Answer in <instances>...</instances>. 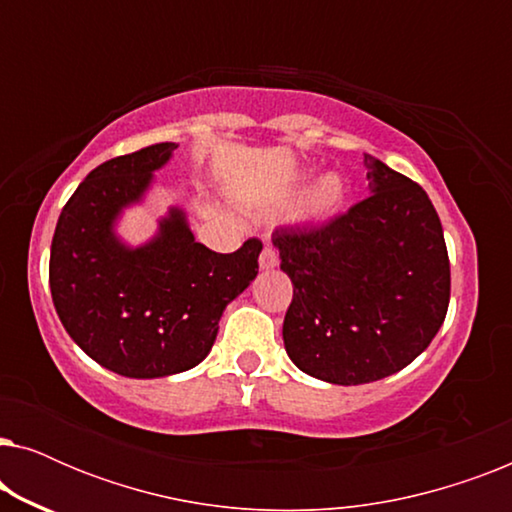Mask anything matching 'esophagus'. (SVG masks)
Masks as SVG:
<instances>
[{
    "instance_id": "esophagus-1",
    "label": "esophagus",
    "mask_w": 512,
    "mask_h": 512,
    "mask_svg": "<svg viewBox=\"0 0 512 512\" xmlns=\"http://www.w3.org/2000/svg\"><path fill=\"white\" fill-rule=\"evenodd\" d=\"M279 263V256H277V249L270 247V244H265L263 251H261V258H258V265H261V270H272L277 268Z\"/></svg>"
}]
</instances>
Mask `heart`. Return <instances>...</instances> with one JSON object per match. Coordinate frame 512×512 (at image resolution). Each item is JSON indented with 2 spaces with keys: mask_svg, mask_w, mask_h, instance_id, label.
I'll list each match as a JSON object with an SVG mask.
<instances>
[{
  "mask_svg": "<svg viewBox=\"0 0 512 512\" xmlns=\"http://www.w3.org/2000/svg\"><path fill=\"white\" fill-rule=\"evenodd\" d=\"M307 177V174H303ZM347 184L340 174L326 172L312 181L298 205V219L305 223H326L335 219L347 205Z\"/></svg>",
  "mask_w": 512,
  "mask_h": 512,
  "instance_id": "obj_1",
  "label": "heart"
}]
</instances>
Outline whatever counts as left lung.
Listing matches in <instances>:
<instances>
[{
	"mask_svg": "<svg viewBox=\"0 0 512 512\" xmlns=\"http://www.w3.org/2000/svg\"><path fill=\"white\" fill-rule=\"evenodd\" d=\"M370 195L321 228H277L293 282L284 347L317 380L366 384L417 359L450 305V258L429 195L363 153Z\"/></svg>",
	"mask_w": 512,
	"mask_h": 512,
	"instance_id": "obj_1",
	"label": "left lung"
}]
</instances>
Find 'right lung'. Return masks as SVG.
<instances>
[{"mask_svg": "<svg viewBox=\"0 0 512 512\" xmlns=\"http://www.w3.org/2000/svg\"><path fill=\"white\" fill-rule=\"evenodd\" d=\"M174 149L153 144L95 167L62 207L51 244L48 282L69 338L100 366L137 380L205 359L226 305L258 275L263 249L251 237L233 254H216L195 242L179 207L142 247L116 235L118 216L144 200Z\"/></svg>", "mask_w": 512, "mask_h": 512, "instance_id": "add662e5", "label": "right lung"}]
</instances>
